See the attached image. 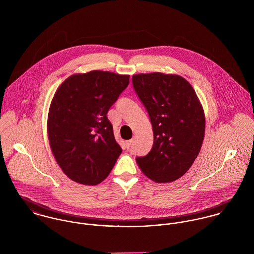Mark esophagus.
Here are the masks:
<instances>
[{
	"instance_id": "esophagus-1",
	"label": "esophagus",
	"mask_w": 254,
	"mask_h": 254,
	"mask_svg": "<svg viewBox=\"0 0 254 254\" xmlns=\"http://www.w3.org/2000/svg\"><path fill=\"white\" fill-rule=\"evenodd\" d=\"M131 145H132V140H129V141L126 142V147H127V149L131 146Z\"/></svg>"
}]
</instances>
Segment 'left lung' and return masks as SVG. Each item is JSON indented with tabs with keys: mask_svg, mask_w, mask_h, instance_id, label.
Instances as JSON below:
<instances>
[{
	"mask_svg": "<svg viewBox=\"0 0 254 254\" xmlns=\"http://www.w3.org/2000/svg\"><path fill=\"white\" fill-rule=\"evenodd\" d=\"M133 87L148 113L153 145L136 161L150 180L175 181L190 169L199 153L205 132L202 106L191 85L182 76L136 74Z\"/></svg>",
	"mask_w": 254,
	"mask_h": 254,
	"instance_id": "1",
	"label": "left lung"
}]
</instances>
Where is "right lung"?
<instances>
[{"mask_svg":"<svg viewBox=\"0 0 254 254\" xmlns=\"http://www.w3.org/2000/svg\"><path fill=\"white\" fill-rule=\"evenodd\" d=\"M129 77L93 70L69 76L57 90L48 115L49 142L72 181L100 184L121 154L107 113L127 88Z\"/></svg>","mask_w":254,"mask_h":254,"instance_id":"1","label":"right lung"}]
</instances>
